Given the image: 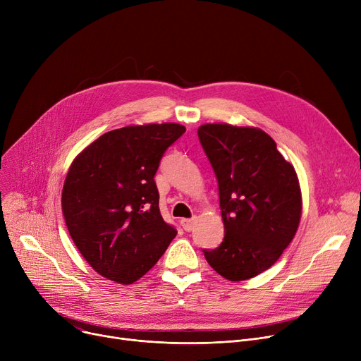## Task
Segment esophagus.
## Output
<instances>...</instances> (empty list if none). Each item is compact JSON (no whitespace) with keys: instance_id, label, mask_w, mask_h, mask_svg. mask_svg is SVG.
I'll return each mask as SVG.
<instances>
[{"instance_id":"1","label":"esophagus","mask_w":361,"mask_h":361,"mask_svg":"<svg viewBox=\"0 0 361 361\" xmlns=\"http://www.w3.org/2000/svg\"><path fill=\"white\" fill-rule=\"evenodd\" d=\"M180 224H181L184 231H192V230H193V225H195V219H193V218H192V219L183 218V219L180 221Z\"/></svg>"}]
</instances>
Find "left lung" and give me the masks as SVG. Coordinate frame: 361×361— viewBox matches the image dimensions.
<instances>
[{"mask_svg": "<svg viewBox=\"0 0 361 361\" xmlns=\"http://www.w3.org/2000/svg\"><path fill=\"white\" fill-rule=\"evenodd\" d=\"M197 136L216 176L225 228L218 247L202 252L224 278H253L272 267L298 228L295 169L259 128L204 124Z\"/></svg>", "mask_w": 361, "mask_h": 361, "instance_id": "left-lung-1", "label": "left lung"}]
</instances>
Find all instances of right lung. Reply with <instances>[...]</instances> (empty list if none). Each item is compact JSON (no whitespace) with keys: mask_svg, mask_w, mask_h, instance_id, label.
Returning a JSON list of instances; mask_svg holds the SVG:
<instances>
[{"mask_svg":"<svg viewBox=\"0 0 361 361\" xmlns=\"http://www.w3.org/2000/svg\"><path fill=\"white\" fill-rule=\"evenodd\" d=\"M184 131L174 123L117 128L73 161L61 199L66 225L102 276L133 283L176 237L177 230L159 212L155 174L165 150Z\"/></svg>","mask_w":361,"mask_h":361,"instance_id":"1","label":"right lung"}]
</instances>
